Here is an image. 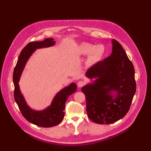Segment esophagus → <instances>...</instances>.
<instances>
[{
  "mask_svg": "<svg viewBox=\"0 0 151 151\" xmlns=\"http://www.w3.org/2000/svg\"><path fill=\"white\" fill-rule=\"evenodd\" d=\"M84 84H85L84 82L82 81H80L78 82V83H77V86H78L79 88H82L83 86H84Z\"/></svg>",
  "mask_w": 151,
  "mask_h": 151,
  "instance_id": "esophagus-1",
  "label": "esophagus"
}]
</instances>
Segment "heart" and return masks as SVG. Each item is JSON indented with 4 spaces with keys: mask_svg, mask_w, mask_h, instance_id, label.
<instances>
[{
    "mask_svg": "<svg viewBox=\"0 0 151 151\" xmlns=\"http://www.w3.org/2000/svg\"><path fill=\"white\" fill-rule=\"evenodd\" d=\"M80 53L84 55H89L87 63L89 65H93L97 63L102 58L105 52L104 47L102 45H93L91 43H83L80 48Z\"/></svg>",
    "mask_w": 151,
    "mask_h": 151,
    "instance_id": "b5f03b06",
    "label": "heart"
}]
</instances>
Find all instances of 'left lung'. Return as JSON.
<instances>
[{
	"mask_svg": "<svg viewBox=\"0 0 151 151\" xmlns=\"http://www.w3.org/2000/svg\"><path fill=\"white\" fill-rule=\"evenodd\" d=\"M111 42V55L86 73L89 79H96L81 88L88 117L98 124H110L124 117L136 91L134 65L119 42Z\"/></svg>",
	"mask_w": 151,
	"mask_h": 151,
	"instance_id": "obj_1",
	"label": "left lung"
}]
</instances>
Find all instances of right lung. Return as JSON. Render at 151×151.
Segmentation results:
<instances>
[{
	"instance_id": "add662e5",
	"label": "right lung",
	"mask_w": 151,
	"mask_h": 151,
	"mask_svg": "<svg viewBox=\"0 0 151 151\" xmlns=\"http://www.w3.org/2000/svg\"><path fill=\"white\" fill-rule=\"evenodd\" d=\"M55 43V42L53 38H46L42 42H33L28 43L22 50L13 73L14 84V97L22 116L30 123L42 127H52L57 125L62 122L64 117L63 110L67 99L70 95L76 92L77 85L71 83L55 95L50 106L43 110L35 111L27 104L18 83L27 61L35 50L53 46Z\"/></svg>"
}]
</instances>
